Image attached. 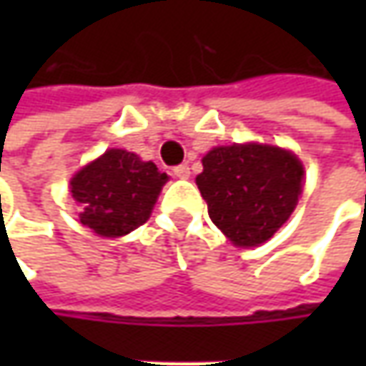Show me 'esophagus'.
<instances>
[{"label": "esophagus", "instance_id": "1", "mask_svg": "<svg viewBox=\"0 0 366 366\" xmlns=\"http://www.w3.org/2000/svg\"><path fill=\"white\" fill-rule=\"evenodd\" d=\"M173 175H175L177 179H189V167H187V164H179V167L173 169Z\"/></svg>", "mask_w": 366, "mask_h": 366}]
</instances>
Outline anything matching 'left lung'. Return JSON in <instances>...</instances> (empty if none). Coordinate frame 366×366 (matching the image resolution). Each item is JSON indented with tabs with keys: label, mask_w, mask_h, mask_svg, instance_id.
Instances as JSON below:
<instances>
[{
	"label": "left lung",
	"mask_w": 366,
	"mask_h": 366,
	"mask_svg": "<svg viewBox=\"0 0 366 366\" xmlns=\"http://www.w3.org/2000/svg\"><path fill=\"white\" fill-rule=\"evenodd\" d=\"M195 183L207 214L236 246L267 242L293 214L303 187L302 161L271 144L212 148Z\"/></svg>",
	"instance_id": "8db88e82"
}]
</instances>
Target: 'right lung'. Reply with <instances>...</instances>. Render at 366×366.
Listing matches in <instances>:
<instances>
[{
  "label": "right lung",
  "instance_id": "right-lung-1",
  "mask_svg": "<svg viewBox=\"0 0 366 366\" xmlns=\"http://www.w3.org/2000/svg\"><path fill=\"white\" fill-rule=\"evenodd\" d=\"M169 181L152 161L109 148L71 179L73 199L81 205L83 226L106 238L126 236L142 226Z\"/></svg>",
  "mask_w": 366,
  "mask_h": 366
}]
</instances>
